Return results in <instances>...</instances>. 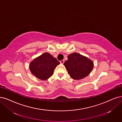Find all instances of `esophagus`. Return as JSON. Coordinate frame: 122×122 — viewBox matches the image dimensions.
Segmentation results:
<instances>
[{
    "label": "esophagus",
    "mask_w": 122,
    "mask_h": 122,
    "mask_svg": "<svg viewBox=\"0 0 122 122\" xmlns=\"http://www.w3.org/2000/svg\"><path fill=\"white\" fill-rule=\"evenodd\" d=\"M60 63H61V64H63L64 63V60H61V61H60Z\"/></svg>",
    "instance_id": "obj_1"
}]
</instances>
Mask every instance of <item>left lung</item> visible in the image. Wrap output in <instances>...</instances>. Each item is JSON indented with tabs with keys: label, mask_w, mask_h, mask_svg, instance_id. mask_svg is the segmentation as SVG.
<instances>
[{
	"label": "left lung",
	"mask_w": 122,
	"mask_h": 122,
	"mask_svg": "<svg viewBox=\"0 0 122 122\" xmlns=\"http://www.w3.org/2000/svg\"><path fill=\"white\" fill-rule=\"evenodd\" d=\"M64 65L70 77L75 80L86 77L93 68L92 60L76 52L69 54Z\"/></svg>",
	"instance_id": "left-lung-1"
}]
</instances>
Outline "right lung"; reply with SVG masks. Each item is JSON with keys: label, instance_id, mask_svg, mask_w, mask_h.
Instances as JSON below:
<instances>
[{"label": "right lung", "instance_id": "obj_1", "mask_svg": "<svg viewBox=\"0 0 122 122\" xmlns=\"http://www.w3.org/2000/svg\"><path fill=\"white\" fill-rule=\"evenodd\" d=\"M60 62L50 54L46 52L30 62V69L36 77L46 80L53 75L54 70Z\"/></svg>", "mask_w": 122, "mask_h": 122}]
</instances>
